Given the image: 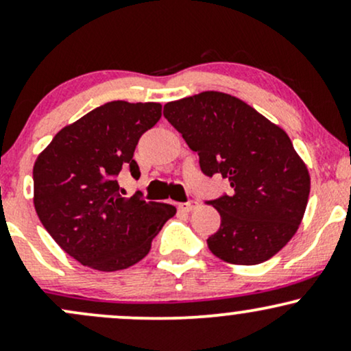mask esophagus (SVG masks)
Here are the masks:
<instances>
[{"instance_id":"esophagus-1","label":"esophagus","mask_w":351,"mask_h":351,"mask_svg":"<svg viewBox=\"0 0 351 351\" xmlns=\"http://www.w3.org/2000/svg\"><path fill=\"white\" fill-rule=\"evenodd\" d=\"M198 206H199L198 201L191 199V201H188V203H180V204H178V209H180V211H186V213H189V211H195V209L198 208Z\"/></svg>"}]
</instances>
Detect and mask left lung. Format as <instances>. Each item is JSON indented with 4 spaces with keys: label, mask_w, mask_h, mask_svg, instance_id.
Wrapping results in <instances>:
<instances>
[{
    "label": "left lung",
    "mask_w": 351,
    "mask_h": 351,
    "mask_svg": "<svg viewBox=\"0 0 351 351\" xmlns=\"http://www.w3.org/2000/svg\"><path fill=\"white\" fill-rule=\"evenodd\" d=\"M163 115L198 153L201 171L231 184L229 195L208 201L221 216L209 251L229 264L271 259L299 229L310 193L308 170L289 135L241 99L215 90L168 102Z\"/></svg>",
    "instance_id": "obj_1"
}]
</instances>
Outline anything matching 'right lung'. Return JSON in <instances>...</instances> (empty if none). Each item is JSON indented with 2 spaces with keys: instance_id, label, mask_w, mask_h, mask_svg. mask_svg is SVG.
<instances>
[{
  "instance_id": "obj_1",
  "label": "right lung",
  "mask_w": 351,
  "mask_h": 351,
  "mask_svg": "<svg viewBox=\"0 0 351 351\" xmlns=\"http://www.w3.org/2000/svg\"><path fill=\"white\" fill-rule=\"evenodd\" d=\"M160 117L156 102H107L64 127L36 160V213L52 239L82 265L102 272L130 267L175 216L171 204L123 198L117 181L125 168L138 178L136 143Z\"/></svg>"
}]
</instances>
